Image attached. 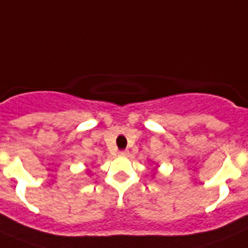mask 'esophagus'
Masks as SVG:
<instances>
[{"mask_svg":"<svg viewBox=\"0 0 248 248\" xmlns=\"http://www.w3.org/2000/svg\"><path fill=\"white\" fill-rule=\"evenodd\" d=\"M128 154H129V150H120L119 151L120 156H126Z\"/></svg>","mask_w":248,"mask_h":248,"instance_id":"obj_1","label":"esophagus"}]
</instances>
